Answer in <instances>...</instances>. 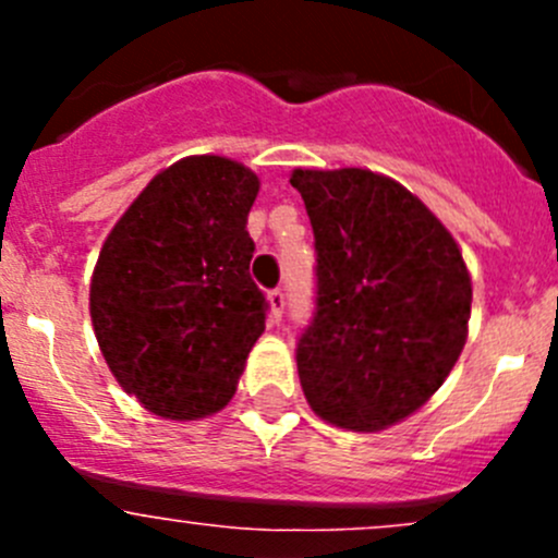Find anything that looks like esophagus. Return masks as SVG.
Returning <instances> with one entry per match:
<instances>
[{"instance_id": "1", "label": "esophagus", "mask_w": 558, "mask_h": 558, "mask_svg": "<svg viewBox=\"0 0 558 558\" xmlns=\"http://www.w3.org/2000/svg\"><path fill=\"white\" fill-rule=\"evenodd\" d=\"M269 307H272V320H280V315H283V307H286L283 289L269 291Z\"/></svg>"}]
</instances>
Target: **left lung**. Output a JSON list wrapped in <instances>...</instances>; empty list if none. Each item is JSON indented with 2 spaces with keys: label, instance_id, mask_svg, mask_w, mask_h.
Returning a JSON list of instances; mask_svg holds the SVG:
<instances>
[{
  "label": "left lung",
  "instance_id": "left-lung-1",
  "mask_svg": "<svg viewBox=\"0 0 558 558\" xmlns=\"http://www.w3.org/2000/svg\"><path fill=\"white\" fill-rule=\"evenodd\" d=\"M315 238V307L296 342L307 402L329 424L378 432L453 369L472 286L429 207L369 170H296Z\"/></svg>",
  "mask_w": 558,
  "mask_h": 558
}]
</instances>
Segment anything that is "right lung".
I'll list each match as a JSON object with an SVG mask.
<instances>
[{"mask_svg":"<svg viewBox=\"0 0 558 558\" xmlns=\"http://www.w3.org/2000/svg\"><path fill=\"white\" fill-rule=\"evenodd\" d=\"M258 178L223 156L159 172L99 253L92 320L123 391L150 413L194 421L238 391L267 296L253 283L247 213Z\"/></svg>","mask_w":558,"mask_h":558,"instance_id":"1","label":"right lung"}]
</instances>
